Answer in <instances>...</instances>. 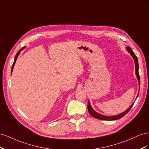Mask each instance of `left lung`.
Listing matches in <instances>:
<instances>
[{"label": "left lung", "instance_id": "left-lung-1", "mask_svg": "<svg viewBox=\"0 0 149 149\" xmlns=\"http://www.w3.org/2000/svg\"><path fill=\"white\" fill-rule=\"evenodd\" d=\"M127 50L129 51V52L131 54V56H132L134 60L135 65V73H136V75H137V77L138 79L139 86H140V75H139V63H138L137 57V56H135V54H134V52H133V50H132V49L130 47H127ZM138 95H139V93H138ZM138 95H137V97H138ZM134 104V103H133V104H132L130 106V107L127 110H125V112H124L120 114H118V115H117V116H103V115H101V114H99L97 112H96L95 110L92 108L90 102H89V101H88L87 108H88V110L89 113H90L92 117H93L95 118H98V119L103 120H115L120 119V118H121L122 117H123L124 116H125V115L130 111V110L131 109V108L132 107Z\"/></svg>", "mask_w": 149, "mask_h": 149}]
</instances>
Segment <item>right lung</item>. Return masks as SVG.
Here are the masks:
<instances>
[{
    "instance_id": "obj_1",
    "label": "right lung",
    "mask_w": 149,
    "mask_h": 149,
    "mask_svg": "<svg viewBox=\"0 0 149 149\" xmlns=\"http://www.w3.org/2000/svg\"><path fill=\"white\" fill-rule=\"evenodd\" d=\"M24 49V47H22V48H21L19 51H18V52L16 54V55H15V58H14V63H13V65H12V69H11V72H12V70H13V69H14V65H15V62H16V60H17V57H18V56H19V54H20V51L21 50H22L23 49Z\"/></svg>"
}]
</instances>
